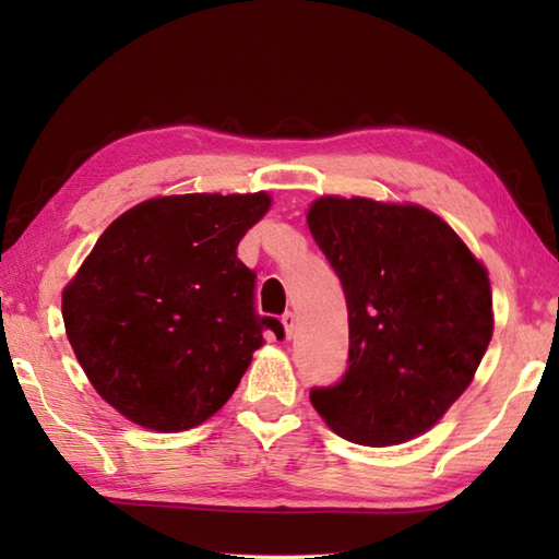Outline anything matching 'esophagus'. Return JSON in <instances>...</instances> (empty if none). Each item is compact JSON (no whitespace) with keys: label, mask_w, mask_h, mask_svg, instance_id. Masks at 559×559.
I'll list each match as a JSON object with an SVG mask.
<instances>
[{"label":"esophagus","mask_w":559,"mask_h":559,"mask_svg":"<svg viewBox=\"0 0 559 559\" xmlns=\"http://www.w3.org/2000/svg\"><path fill=\"white\" fill-rule=\"evenodd\" d=\"M281 322H283V326H286V336L290 338L295 334V326H298V317H295V312L288 310V312H283Z\"/></svg>","instance_id":"34e87169"}]
</instances>
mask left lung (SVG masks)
<instances>
[{"mask_svg":"<svg viewBox=\"0 0 559 559\" xmlns=\"http://www.w3.org/2000/svg\"><path fill=\"white\" fill-rule=\"evenodd\" d=\"M348 305V370L310 401L336 435L389 447L423 435L476 374L492 338L480 261L420 206L324 197L307 213Z\"/></svg>","mask_w":559,"mask_h":559,"instance_id":"left-lung-1","label":"left lung"}]
</instances>
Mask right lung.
Segmentation results:
<instances>
[{
    "instance_id": "obj_1",
    "label": "right lung",
    "mask_w": 559,
    "mask_h": 559,
    "mask_svg": "<svg viewBox=\"0 0 559 559\" xmlns=\"http://www.w3.org/2000/svg\"><path fill=\"white\" fill-rule=\"evenodd\" d=\"M271 199H148L105 230L62 295L71 348L98 394L158 432L209 420L240 384L264 331L257 273L237 259Z\"/></svg>"
}]
</instances>
